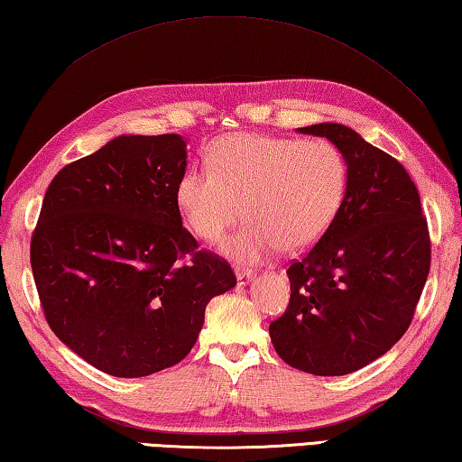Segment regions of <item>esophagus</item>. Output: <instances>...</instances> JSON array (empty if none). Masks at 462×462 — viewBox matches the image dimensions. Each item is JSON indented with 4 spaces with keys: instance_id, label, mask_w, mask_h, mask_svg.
<instances>
[{
    "instance_id": "34e87169",
    "label": "esophagus",
    "mask_w": 462,
    "mask_h": 462,
    "mask_svg": "<svg viewBox=\"0 0 462 462\" xmlns=\"http://www.w3.org/2000/svg\"><path fill=\"white\" fill-rule=\"evenodd\" d=\"M255 278V272L254 270H237V282L241 286H245V284H249V282H252Z\"/></svg>"
}]
</instances>
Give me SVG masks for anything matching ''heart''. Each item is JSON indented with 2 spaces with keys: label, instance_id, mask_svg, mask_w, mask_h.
I'll list each match as a JSON object with an SVG mask.
<instances>
[{
  "label": "heart",
  "instance_id": "heart-1",
  "mask_svg": "<svg viewBox=\"0 0 462 462\" xmlns=\"http://www.w3.org/2000/svg\"><path fill=\"white\" fill-rule=\"evenodd\" d=\"M207 160L208 168L182 172L178 208L207 244H218L245 213L249 221L225 245L236 260L314 245L337 221L349 190V162L328 140L231 134L208 143Z\"/></svg>",
  "mask_w": 462,
  "mask_h": 462
}]
</instances>
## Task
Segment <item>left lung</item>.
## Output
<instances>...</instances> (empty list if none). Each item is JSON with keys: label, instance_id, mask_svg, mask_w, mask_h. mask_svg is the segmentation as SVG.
<instances>
[{"label": "left lung", "instance_id": "obj_1", "mask_svg": "<svg viewBox=\"0 0 462 462\" xmlns=\"http://www.w3.org/2000/svg\"><path fill=\"white\" fill-rule=\"evenodd\" d=\"M349 162V190L333 226L288 268L290 302L270 325L273 349L312 375H346L406 333L430 272V231L398 160L341 124L300 127Z\"/></svg>", "mask_w": 462, "mask_h": 462}]
</instances>
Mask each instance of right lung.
<instances>
[{
  "mask_svg": "<svg viewBox=\"0 0 462 462\" xmlns=\"http://www.w3.org/2000/svg\"><path fill=\"white\" fill-rule=\"evenodd\" d=\"M180 135H119L52 178L30 263L44 319L60 341L116 377L182 361L231 265L182 226Z\"/></svg>",
  "mask_w": 462,
  "mask_h": 462,
  "instance_id": "right-lung-1",
  "label": "right lung"
}]
</instances>
